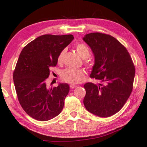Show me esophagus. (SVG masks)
I'll return each mask as SVG.
<instances>
[{
	"label": "esophagus",
	"mask_w": 147,
	"mask_h": 147,
	"mask_svg": "<svg viewBox=\"0 0 147 147\" xmlns=\"http://www.w3.org/2000/svg\"><path fill=\"white\" fill-rule=\"evenodd\" d=\"M77 86L75 85V84H71L70 85V88L71 89H74L75 88H76Z\"/></svg>",
	"instance_id": "esophagus-1"
}]
</instances>
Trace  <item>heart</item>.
<instances>
[{
    "label": "heart",
    "instance_id": "obj_1",
    "mask_svg": "<svg viewBox=\"0 0 147 147\" xmlns=\"http://www.w3.org/2000/svg\"><path fill=\"white\" fill-rule=\"evenodd\" d=\"M76 49L82 58L87 59L90 56L91 51L89 47L84 43H79L76 45ZM65 50L62 51L58 57V62L61 63L63 61ZM84 73L82 70L73 68H67L65 69L61 73V78L63 81L68 83L76 84L82 80Z\"/></svg>",
    "mask_w": 147,
    "mask_h": 147
}]
</instances>
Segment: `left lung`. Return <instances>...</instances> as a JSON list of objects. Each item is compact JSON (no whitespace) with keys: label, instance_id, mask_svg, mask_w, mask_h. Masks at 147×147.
I'll return each instance as SVG.
<instances>
[{"label":"left lung","instance_id":"obj_1","mask_svg":"<svg viewBox=\"0 0 147 147\" xmlns=\"http://www.w3.org/2000/svg\"><path fill=\"white\" fill-rule=\"evenodd\" d=\"M83 40L94 57L90 76L100 82L84 86L86 91L84 106L96 116L110 117L120 111L130 95L135 67L126 49L111 36L90 33L85 35Z\"/></svg>","mask_w":147,"mask_h":147}]
</instances>
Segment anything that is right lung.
Masks as SVG:
<instances>
[{
  "label": "right lung",
  "instance_id": "right-lung-1",
  "mask_svg": "<svg viewBox=\"0 0 147 147\" xmlns=\"http://www.w3.org/2000/svg\"><path fill=\"white\" fill-rule=\"evenodd\" d=\"M73 35H43L22 50L13 72V82L20 104L24 111L40 121L51 120L63 108L69 86L59 83L48 88L50 69L58 63L59 53L73 40Z\"/></svg>",
  "mask_w": 147,
  "mask_h": 147
}]
</instances>
